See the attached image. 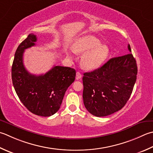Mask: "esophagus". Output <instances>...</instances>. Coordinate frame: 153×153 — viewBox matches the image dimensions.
<instances>
[{
    "mask_svg": "<svg viewBox=\"0 0 153 153\" xmlns=\"http://www.w3.org/2000/svg\"><path fill=\"white\" fill-rule=\"evenodd\" d=\"M82 75L80 74V72H79V71L76 72V79H79L82 78Z\"/></svg>",
    "mask_w": 153,
    "mask_h": 153,
    "instance_id": "esophagus-1",
    "label": "esophagus"
}]
</instances>
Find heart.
Returning a JSON list of instances; mask_svg holds the SVG:
<instances>
[{
  "mask_svg": "<svg viewBox=\"0 0 153 153\" xmlns=\"http://www.w3.org/2000/svg\"><path fill=\"white\" fill-rule=\"evenodd\" d=\"M94 36H85L76 41L73 50L76 53H85L82 58V64L85 69L94 70L101 66L109 58V47Z\"/></svg>",
  "mask_w": 153,
  "mask_h": 153,
  "instance_id": "1",
  "label": "heart"
}]
</instances>
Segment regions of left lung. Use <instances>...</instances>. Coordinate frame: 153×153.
Instances as JSON below:
<instances>
[{
	"mask_svg": "<svg viewBox=\"0 0 153 153\" xmlns=\"http://www.w3.org/2000/svg\"><path fill=\"white\" fill-rule=\"evenodd\" d=\"M128 50L131 52L130 45ZM137 65L131 53L111 58L101 68L83 74V103L96 117H105L125 106L136 82Z\"/></svg>",
	"mask_w": 153,
	"mask_h": 153,
	"instance_id": "1",
	"label": "left lung"
}]
</instances>
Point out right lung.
<instances>
[{"label":"right lung","instance_id":"add662e5","mask_svg":"<svg viewBox=\"0 0 153 153\" xmlns=\"http://www.w3.org/2000/svg\"><path fill=\"white\" fill-rule=\"evenodd\" d=\"M36 40V36L30 34L18 47L12 66V80L18 97L30 111L49 117L59 110L65 91L76 78V70L56 65L43 75L30 74L23 64V53L35 46Z\"/></svg>","mask_w":153,"mask_h":153}]
</instances>
